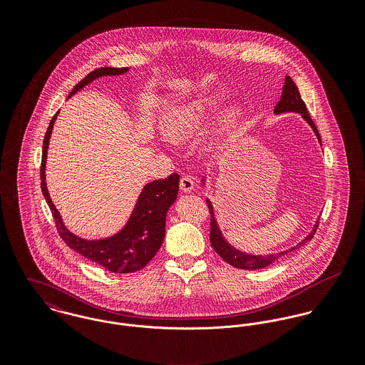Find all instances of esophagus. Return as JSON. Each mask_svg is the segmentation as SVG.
Returning a JSON list of instances; mask_svg holds the SVG:
<instances>
[{
	"label": "esophagus",
	"instance_id": "esophagus-1",
	"mask_svg": "<svg viewBox=\"0 0 365 365\" xmlns=\"http://www.w3.org/2000/svg\"><path fill=\"white\" fill-rule=\"evenodd\" d=\"M180 190L182 192H191L194 190V180L191 177H182L180 180Z\"/></svg>",
	"mask_w": 365,
	"mask_h": 365
}]
</instances>
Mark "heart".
Returning <instances> with one entry per match:
<instances>
[{
	"label": "heart",
	"instance_id": "heart-1",
	"mask_svg": "<svg viewBox=\"0 0 365 365\" xmlns=\"http://www.w3.org/2000/svg\"><path fill=\"white\" fill-rule=\"evenodd\" d=\"M215 101L210 98H198L182 104L168 106L160 119L163 133L174 140H185L194 136L205 123ZM243 108L230 104L222 108L212 119L208 130L204 136L205 143L213 145L229 136L242 122Z\"/></svg>",
	"mask_w": 365,
	"mask_h": 365
}]
</instances>
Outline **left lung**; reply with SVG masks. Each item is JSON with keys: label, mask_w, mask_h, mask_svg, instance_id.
Instances as JSON below:
<instances>
[{"label": "left lung", "mask_w": 365, "mask_h": 365, "mask_svg": "<svg viewBox=\"0 0 365 365\" xmlns=\"http://www.w3.org/2000/svg\"><path fill=\"white\" fill-rule=\"evenodd\" d=\"M285 112L301 113L304 120L312 128L313 133L316 135L319 143L322 145L319 132H317V129H316V126H314V123L311 119V115L307 109V105L302 101L299 90H298V87L295 86V83L292 81V78L289 76L285 77V84L282 87L281 98H279L278 104L275 105V108H274L275 115H281V113H285ZM201 185L207 187V175H204L201 178ZM207 204H208L210 217H212L210 219V237H209V240H210V245H212L213 250L227 264H230L236 268H240V269H262V268L269 267L272 262L279 260L281 257H284V256H287L292 252L299 250L302 246H305L308 242H311V239H312L313 235L317 229V225H319V220H316V223L313 225L312 230L298 245H295V246H292L287 250H282L279 253H269V255H252V253L242 252L240 249H236L235 246H232L227 242V239L223 236V233L220 230V226L216 220L213 205H212L209 198H207Z\"/></svg>", "instance_id": "8db88e82"}]
</instances>
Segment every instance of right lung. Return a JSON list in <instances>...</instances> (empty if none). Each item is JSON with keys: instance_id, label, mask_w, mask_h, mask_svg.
<instances>
[{"instance_id": "add662e5", "label": "right lung", "mask_w": 365, "mask_h": 365, "mask_svg": "<svg viewBox=\"0 0 365 365\" xmlns=\"http://www.w3.org/2000/svg\"><path fill=\"white\" fill-rule=\"evenodd\" d=\"M129 71L128 67H100L86 76L68 94V98L83 90L94 80L105 76H120ZM58 112L53 116L43 139L41 187L43 197L52 210L53 217L60 237L78 255L100 264L103 268L115 272L126 274L142 269L156 256L165 236V217L170 207L175 202L178 194L180 175L171 174L164 180H156L146 184L132 209L126 223L113 235L103 239H84L67 229L60 212L56 209L46 184V161L48 149L52 136L53 125Z\"/></svg>"}]
</instances>
